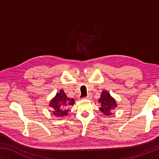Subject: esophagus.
Listing matches in <instances>:
<instances>
[{"label": "esophagus", "instance_id": "1", "mask_svg": "<svg viewBox=\"0 0 159 159\" xmlns=\"http://www.w3.org/2000/svg\"><path fill=\"white\" fill-rule=\"evenodd\" d=\"M92 98V93H88V94H87V96H86V97H85V98H85V99H91V98Z\"/></svg>", "mask_w": 159, "mask_h": 159}]
</instances>
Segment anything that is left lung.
<instances>
[{"mask_svg": "<svg viewBox=\"0 0 159 159\" xmlns=\"http://www.w3.org/2000/svg\"><path fill=\"white\" fill-rule=\"evenodd\" d=\"M98 101L101 104L100 108V111L106 116H110L112 114L111 111L117 107L116 100L111 96L109 93L107 91H103L102 92Z\"/></svg>", "mask_w": 159, "mask_h": 159, "instance_id": "left-lung-1", "label": "left lung"}]
</instances>
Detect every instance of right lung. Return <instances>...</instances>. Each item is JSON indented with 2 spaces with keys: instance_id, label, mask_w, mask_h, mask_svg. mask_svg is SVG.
Instances as JSON below:
<instances>
[{
  "instance_id": "obj_1",
  "label": "right lung",
  "mask_w": 159,
  "mask_h": 159,
  "mask_svg": "<svg viewBox=\"0 0 159 159\" xmlns=\"http://www.w3.org/2000/svg\"><path fill=\"white\" fill-rule=\"evenodd\" d=\"M74 100L67 98L63 90L57 92L55 97L50 101L49 106L52 109V113L57 117H63L67 116L68 110L67 108L73 105Z\"/></svg>"
}]
</instances>
